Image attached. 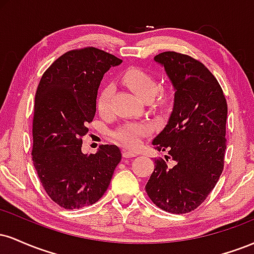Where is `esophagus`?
I'll return each instance as SVG.
<instances>
[{"label":"esophagus","instance_id":"34e87169","mask_svg":"<svg viewBox=\"0 0 254 254\" xmlns=\"http://www.w3.org/2000/svg\"><path fill=\"white\" fill-rule=\"evenodd\" d=\"M136 155H137L136 151H131V150L123 149V156L124 157H133V156H136Z\"/></svg>","mask_w":254,"mask_h":254}]
</instances>
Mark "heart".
Instances as JSON below:
<instances>
[{
    "label": "heart",
    "mask_w": 254,
    "mask_h": 254,
    "mask_svg": "<svg viewBox=\"0 0 254 254\" xmlns=\"http://www.w3.org/2000/svg\"><path fill=\"white\" fill-rule=\"evenodd\" d=\"M121 81L138 98L144 101H150L156 106H165L168 101V95L165 90L159 88L157 78L150 72L137 66H130L121 75ZM112 88L104 87L98 98V110L100 113H106L110 107ZM150 131L148 124H125L113 132V138L117 139L127 147H137L141 143V138Z\"/></svg>",
    "instance_id": "obj_1"
}]
</instances>
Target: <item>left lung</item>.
Masks as SVG:
<instances>
[{
    "label": "left lung",
    "instance_id": "8db88e82",
    "mask_svg": "<svg viewBox=\"0 0 254 254\" xmlns=\"http://www.w3.org/2000/svg\"><path fill=\"white\" fill-rule=\"evenodd\" d=\"M154 61L164 66L176 93L168 123L153 145L175 166L156 159L145 191L162 210L186 214L205 200L223 171L227 101L216 77L199 61L174 51Z\"/></svg>",
    "mask_w": 254,
    "mask_h": 254
}]
</instances>
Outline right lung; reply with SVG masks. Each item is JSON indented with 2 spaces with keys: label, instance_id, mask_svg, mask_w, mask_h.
Segmentation results:
<instances>
[{
  "label": "right lung",
  "instance_id": "obj_1",
  "mask_svg": "<svg viewBox=\"0 0 254 254\" xmlns=\"http://www.w3.org/2000/svg\"><path fill=\"white\" fill-rule=\"evenodd\" d=\"M121 63L97 48L71 50L49 66L38 84L32 160L44 190L64 209L98 202L122 160L115 144H103L89 155L81 151L104 74Z\"/></svg>",
  "mask_w": 254,
  "mask_h": 254
}]
</instances>
